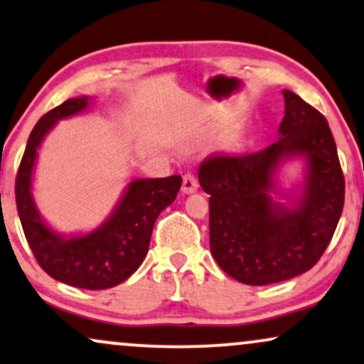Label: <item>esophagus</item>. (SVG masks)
<instances>
[{"mask_svg":"<svg viewBox=\"0 0 364 364\" xmlns=\"http://www.w3.org/2000/svg\"><path fill=\"white\" fill-rule=\"evenodd\" d=\"M199 187V182H197L196 175L192 172H187L183 175V181H182V192L183 194H194Z\"/></svg>","mask_w":364,"mask_h":364,"instance_id":"obj_1","label":"esophagus"}]
</instances>
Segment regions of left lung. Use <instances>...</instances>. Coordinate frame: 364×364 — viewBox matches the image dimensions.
Instances as JSON below:
<instances>
[{
	"mask_svg": "<svg viewBox=\"0 0 364 364\" xmlns=\"http://www.w3.org/2000/svg\"><path fill=\"white\" fill-rule=\"evenodd\" d=\"M285 116L278 140L255 154H216L199 167L209 197L210 253L228 275L246 285H268L311 270L338 228L344 175L324 114L284 91ZM306 154L308 183L298 209L267 196L277 161Z\"/></svg>",
	"mask_w": 364,
	"mask_h": 364,
	"instance_id": "left-lung-1",
	"label": "left lung"
}]
</instances>
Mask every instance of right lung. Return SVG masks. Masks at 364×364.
Listing matches in <instances>:
<instances>
[{
  "label": "right lung",
  "instance_id": "obj_1",
  "mask_svg": "<svg viewBox=\"0 0 364 364\" xmlns=\"http://www.w3.org/2000/svg\"><path fill=\"white\" fill-rule=\"evenodd\" d=\"M87 101L89 97L67 100L38 119L18 167L15 199L25 237L42 270L77 289L105 290L138 270L148 253L156 218L175 200L182 177L133 181L113 216L91 235L64 240L48 230L35 209L30 192L37 148L57 119L80 113L86 109Z\"/></svg>",
  "mask_w": 364,
  "mask_h": 364
}]
</instances>
